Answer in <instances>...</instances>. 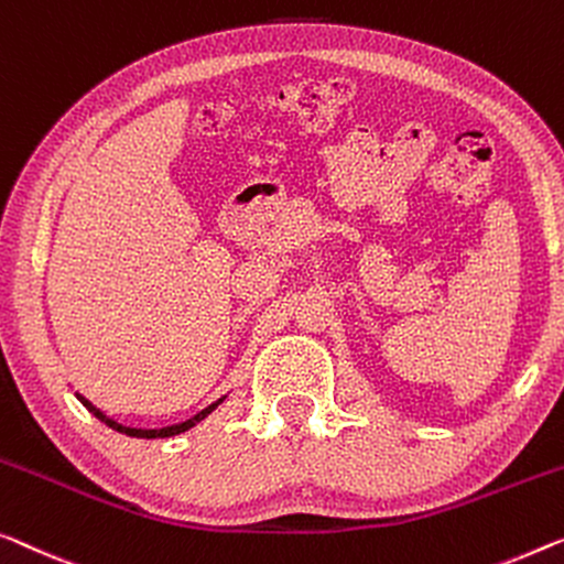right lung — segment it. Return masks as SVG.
Returning a JSON list of instances; mask_svg holds the SVG:
<instances>
[{
    "mask_svg": "<svg viewBox=\"0 0 564 564\" xmlns=\"http://www.w3.org/2000/svg\"><path fill=\"white\" fill-rule=\"evenodd\" d=\"M78 398H80V394H78ZM80 402H83V405H86L88 410H90V413H94L96 417H100V420H104V423H108V425H111L113 427V431H119V433H126V435H131V438H172V435H180V433H184V431H189V427L192 425H195V423H199V420L202 417H207L209 413H213V410L217 408V405H220V402L223 400H217V402H213V405H209V408H205V410H202V413H197L195 417H189V420H184V423H180V425H172V427H162V431H139V427H126V425H119V423H113V420H108L104 413H100V410H96L94 405H90V402L86 400V398H80Z\"/></svg>",
    "mask_w": 564,
    "mask_h": 564,
    "instance_id": "obj_1",
    "label": "right lung"
}]
</instances>
